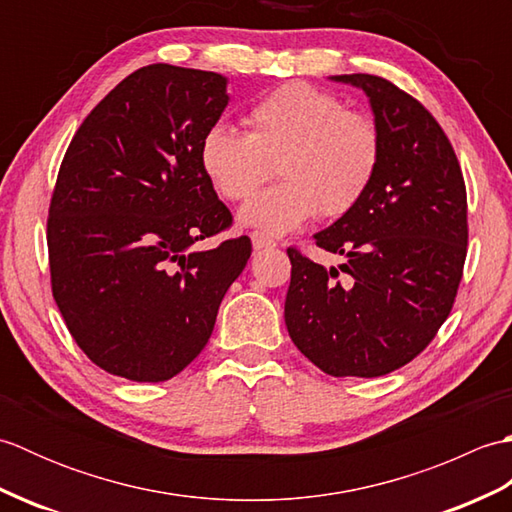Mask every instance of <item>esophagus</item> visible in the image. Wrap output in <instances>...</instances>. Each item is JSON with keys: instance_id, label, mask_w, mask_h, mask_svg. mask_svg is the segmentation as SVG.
<instances>
[{"instance_id": "esophagus-1", "label": "esophagus", "mask_w": 512, "mask_h": 512, "mask_svg": "<svg viewBox=\"0 0 512 512\" xmlns=\"http://www.w3.org/2000/svg\"><path fill=\"white\" fill-rule=\"evenodd\" d=\"M250 239H253V248L255 250H266V248H275L277 242L273 237H268L266 233L262 231H253V235H250Z\"/></svg>"}]
</instances>
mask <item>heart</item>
<instances>
[{"label": "heart", "mask_w": 512, "mask_h": 512, "mask_svg": "<svg viewBox=\"0 0 512 512\" xmlns=\"http://www.w3.org/2000/svg\"><path fill=\"white\" fill-rule=\"evenodd\" d=\"M246 132L217 123L200 140V165L222 198L246 200L272 175L282 182L244 204L239 220L266 233L295 231L314 213H350L372 187L383 134L372 116L352 112L332 92L286 83L244 114Z\"/></svg>", "instance_id": "1"}]
</instances>
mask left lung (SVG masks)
<instances>
[{
  "label": "left lung",
  "instance_id": "left-lung-1",
  "mask_svg": "<svg viewBox=\"0 0 512 512\" xmlns=\"http://www.w3.org/2000/svg\"><path fill=\"white\" fill-rule=\"evenodd\" d=\"M334 81L369 96L383 158L363 200L314 235L345 264L325 270L288 248L286 328L321 372L374 378L413 361L453 310L469 244L466 187L451 140L418 99L376 74Z\"/></svg>",
  "mask_w": 512,
  "mask_h": 512
}]
</instances>
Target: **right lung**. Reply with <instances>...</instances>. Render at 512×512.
Segmentation results:
<instances>
[{
	"label": "right lung",
	"mask_w": 512,
	"mask_h": 512,
	"mask_svg": "<svg viewBox=\"0 0 512 512\" xmlns=\"http://www.w3.org/2000/svg\"><path fill=\"white\" fill-rule=\"evenodd\" d=\"M228 103L222 74L151 63L76 129L48 209L52 297L105 372L136 383L180 374L213 332L250 237L191 250L233 226L200 165Z\"/></svg>",
	"instance_id": "right-lung-1"
}]
</instances>
